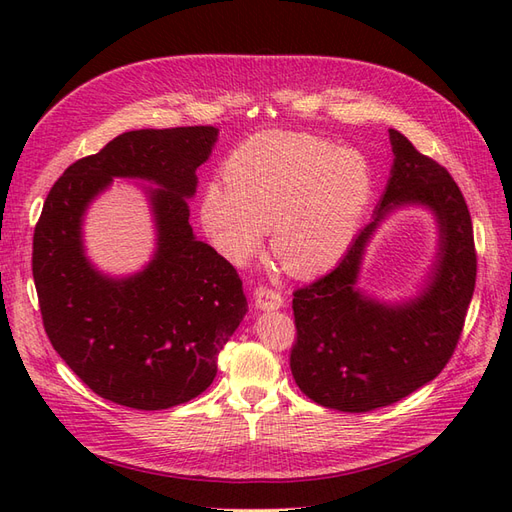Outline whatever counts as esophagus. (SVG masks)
Wrapping results in <instances>:
<instances>
[{
    "label": "esophagus",
    "mask_w": 512,
    "mask_h": 512,
    "mask_svg": "<svg viewBox=\"0 0 512 512\" xmlns=\"http://www.w3.org/2000/svg\"><path fill=\"white\" fill-rule=\"evenodd\" d=\"M254 301L260 309H280L284 305V294L269 286H258L254 292Z\"/></svg>",
    "instance_id": "34e87169"
}]
</instances>
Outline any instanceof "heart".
Listing matches in <instances>:
<instances>
[{
  "label": "heart",
  "mask_w": 512,
  "mask_h": 512,
  "mask_svg": "<svg viewBox=\"0 0 512 512\" xmlns=\"http://www.w3.org/2000/svg\"><path fill=\"white\" fill-rule=\"evenodd\" d=\"M198 215L209 243L245 265L271 228L273 254L294 275L331 269L352 243L374 192L363 153L305 132H262L230 151Z\"/></svg>",
  "instance_id": "b5f03b06"
}]
</instances>
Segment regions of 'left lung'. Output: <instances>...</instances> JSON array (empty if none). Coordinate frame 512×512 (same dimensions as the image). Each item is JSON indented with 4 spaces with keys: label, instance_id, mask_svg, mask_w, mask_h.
Masks as SVG:
<instances>
[{
    "label": "left lung",
    "instance_id": "1",
    "mask_svg": "<svg viewBox=\"0 0 512 512\" xmlns=\"http://www.w3.org/2000/svg\"><path fill=\"white\" fill-rule=\"evenodd\" d=\"M393 168L386 192L339 265L292 294L297 339L290 371L299 389L324 408L369 412L408 397L451 361L476 284L472 218L448 170L389 130ZM399 204H425L441 224V254L418 300L384 306L355 288L364 245Z\"/></svg>",
    "mask_w": 512,
    "mask_h": 512
}]
</instances>
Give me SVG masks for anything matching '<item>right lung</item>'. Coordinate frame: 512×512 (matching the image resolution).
I'll use <instances>...</instances> for the list:
<instances>
[{
    "label": "right lung",
    "mask_w": 512,
    "mask_h": 512,
    "mask_svg": "<svg viewBox=\"0 0 512 512\" xmlns=\"http://www.w3.org/2000/svg\"><path fill=\"white\" fill-rule=\"evenodd\" d=\"M218 138L213 126L132 130L64 170L34 230L32 271L44 331L96 395L166 410L203 393L247 312L237 269L196 241L185 198ZM113 176L153 180L159 250L148 269L111 281L88 265L80 224Z\"/></svg>",
    "instance_id": "right-lung-1"
}]
</instances>
